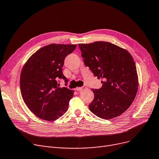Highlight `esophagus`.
I'll return each mask as SVG.
<instances>
[{"label":"esophagus","instance_id":"34e87169","mask_svg":"<svg viewBox=\"0 0 159 159\" xmlns=\"http://www.w3.org/2000/svg\"><path fill=\"white\" fill-rule=\"evenodd\" d=\"M87 89V88L86 86H82V87H79V88H77L75 89V90L77 91H82V90H84V89Z\"/></svg>","mask_w":159,"mask_h":159}]
</instances>
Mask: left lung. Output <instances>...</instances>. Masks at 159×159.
I'll list each match as a JSON object with an SVG mask.
<instances>
[{
	"label": "left lung",
	"mask_w": 159,
	"mask_h": 159,
	"mask_svg": "<svg viewBox=\"0 0 159 159\" xmlns=\"http://www.w3.org/2000/svg\"><path fill=\"white\" fill-rule=\"evenodd\" d=\"M84 64L101 79L99 89H92L90 111L104 120L116 118L127 110L138 91L139 80L134 60L122 48L105 41L79 44Z\"/></svg>",
	"instance_id": "obj_1"
}]
</instances>
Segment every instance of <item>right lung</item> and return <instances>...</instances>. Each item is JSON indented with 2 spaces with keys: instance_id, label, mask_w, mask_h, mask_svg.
Here are the masks:
<instances>
[{
  "instance_id": "add662e5",
  "label": "right lung",
  "mask_w": 159,
  "mask_h": 159,
  "mask_svg": "<svg viewBox=\"0 0 159 159\" xmlns=\"http://www.w3.org/2000/svg\"><path fill=\"white\" fill-rule=\"evenodd\" d=\"M76 45L49 44L41 48L26 61L20 77V88L26 106L38 118L56 120L68 109L73 91L67 88L62 67ZM63 79L66 87L60 88Z\"/></svg>"
}]
</instances>
